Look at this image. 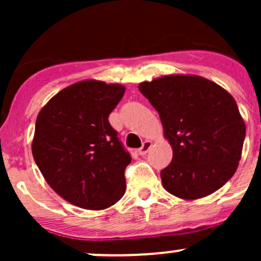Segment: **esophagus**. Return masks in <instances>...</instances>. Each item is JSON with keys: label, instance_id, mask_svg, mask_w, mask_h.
I'll use <instances>...</instances> for the list:
<instances>
[{"label": "esophagus", "instance_id": "esophagus-1", "mask_svg": "<svg viewBox=\"0 0 261 261\" xmlns=\"http://www.w3.org/2000/svg\"><path fill=\"white\" fill-rule=\"evenodd\" d=\"M152 147V142L151 141H145L141 146V148H139V154L140 155H145L147 152L149 151V148Z\"/></svg>", "mask_w": 261, "mask_h": 261}]
</instances>
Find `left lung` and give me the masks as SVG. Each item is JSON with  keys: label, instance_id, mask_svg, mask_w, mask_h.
I'll use <instances>...</instances> for the list:
<instances>
[{"label": "left lung", "instance_id": "left-lung-1", "mask_svg": "<svg viewBox=\"0 0 261 261\" xmlns=\"http://www.w3.org/2000/svg\"><path fill=\"white\" fill-rule=\"evenodd\" d=\"M160 114L173 158L161 172L168 193L201 199L232 178L242 157L245 124L234 98L196 74H168L139 85Z\"/></svg>", "mask_w": 261, "mask_h": 261}]
</instances>
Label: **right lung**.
<instances>
[{
  "instance_id": "add662e5",
  "label": "right lung",
  "mask_w": 261,
  "mask_h": 261,
  "mask_svg": "<svg viewBox=\"0 0 261 261\" xmlns=\"http://www.w3.org/2000/svg\"><path fill=\"white\" fill-rule=\"evenodd\" d=\"M125 87L85 80L66 87L38 114L32 152L41 174L66 201L104 210L121 199L131 162L109 114Z\"/></svg>"
}]
</instances>
